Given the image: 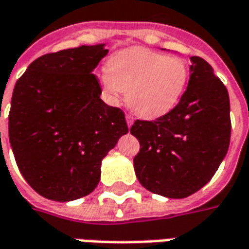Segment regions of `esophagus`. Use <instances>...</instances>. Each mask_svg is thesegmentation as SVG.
Returning <instances> with one entry per match:
<instances>
[{
    "mask_svg": "<svg viewBox=\"0 0 249 249\" xmlns=\"http://www.w3.org/2000/svg\"><path fill=\"white\" fill-rule=\"evenodd\" d=\"M133 122H134V119H133V116H131V115H126V123H127V127L128 128L131 127Z\"/></svg>",
    "mask_w": 249,
    "mask_h": 249,
    "instance_id": "obj_1",
    "label": "esophagus"
}]
</instances>
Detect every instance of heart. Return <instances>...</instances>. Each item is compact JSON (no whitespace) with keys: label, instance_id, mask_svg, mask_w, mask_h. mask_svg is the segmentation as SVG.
Returning <instances> with one entry per match:
<instances>
[{"label":"heart","instance_id":"heart-1","mask_svg":"<svg viewBox=\"0 0 249 249\" xmlns=\"http://www.w3.org/2000/svg\"><path fill=\"white\" fill-rule=\"evenodd\" d=\"M189 66L182 57L131 48L115 53L101 75L103 89L113 101L126 91V103L144 119L168 113L182 97Z\"/></svg>","mask_w":249,"mask_h":249}]
</instances>
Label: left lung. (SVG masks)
<instances>
[{"label":"left lung","mask_w":249,"mask_h":249,"mask_svg":"<svg viewBox=\"0 0 249 249\" xmlns=\"http://www.w3.org/2000/svg\"><path fill=\"white\" fill-rule=\"evenodd\" d=\"M189 82L179 103L156 121H136L130 133L140 141L134 171L155 195L183 198L214 177L230 144L228 89L201 57H191Z\"/></svg>","instance_id":"1"}]
</instances>
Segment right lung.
Instances as JSON below:
<instances>
[{
  "instance_id": "right-lung-1",
  "label": "right lung",
  "mask_w": 249,
  "mask_h": 249,
  "mask_svg": "<svg viewBox=\"0 0 249 249\" xmlns=\"http://www.w3.org/2000/svg\"><path fill=\"white\" fill-rule=\"evenodd\" d=\"M105 43L49 53L16 82L9 142L28 185L43 197L72 201L96 189L101 161L127 134L124 113L100 98L93 75Z\"/></svg>"
}]
</instances>
